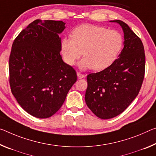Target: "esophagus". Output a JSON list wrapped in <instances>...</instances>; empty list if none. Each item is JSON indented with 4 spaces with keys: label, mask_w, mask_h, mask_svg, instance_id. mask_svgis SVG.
<instances>
[{
    "label": "esophagus",
    "mask_w": 156,
    "mask_h": 156,
    "mask_svg": "<svg viewBox=\"0 0 156 156\" xmlns=\"http://www.w3.org/2000/svg\"><path fill=\"white\" fill-rule=\"evenodd\" d=\"M77 76H78V78H83L85 77V76L84 75V74L80 73V72H77Z\"/></svg>",
    "instance_id": "1"
}]
</instances>
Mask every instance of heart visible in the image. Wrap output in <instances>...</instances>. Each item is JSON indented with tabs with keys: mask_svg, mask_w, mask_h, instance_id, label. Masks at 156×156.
I'll list each match as a JSON object with an SVG mask.
<instances>
[{
	"mask_svg": "<svg viewBox=\"0 0 156 156\" xmlns=\"http://www.w3.org/2000/svg\"><path fill=\"white\" fill-rule=\"evenodd\" d=\"M72 37H64L60 42L63 60L72 66L85 56L79 66L102 71L117 60L123 46L122 34L116 30L93 24L80 25L71 33Z\"/></svg>",
	"mask_w": 156,
	"mask_h": 156,
	"instance_id": "1",
	"label": "heart"
}]
</instances>
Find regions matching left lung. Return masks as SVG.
Listing matches in <instances>:
<instances>
[{
	"instance_id": "left-lung-1",
	"label": "left lung",
	"mask_w": 156,
	"mask_h": 156,
	"mask_svg": "<svg viewBox=\"0 0 156 156\" xmlns=\"http://www.w3.org/2000/svg\"><path fill=\"white\" fill-rule=\"evenodd\" d=\"M122 26L124 46L112 65L87 76L85 102L96 117L108 119L123 112L140 92L145 73L142 41L120 20L111 21Z\"/></svg>"
}]
</instances>
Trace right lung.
Returning a JSON list of instances; mask_svg holds the SVG:
<instances>
[{"label": "right lung", "instance_id": "obj_1", "mask_svg": "<svg viewBox=\"0 0 156 156\" xmlns=\"http://www.w3.org/2000/svg\"><path fill=\"white\" fill-rule=\"evenodd\" d=\"M62 21L30 23L14 40L9 59V85L23 109L37 118L58 112L77 80L74 69L60 54Z\"/></svg>", "mask_w": 156, "mask_h": 156}]
</instances>
